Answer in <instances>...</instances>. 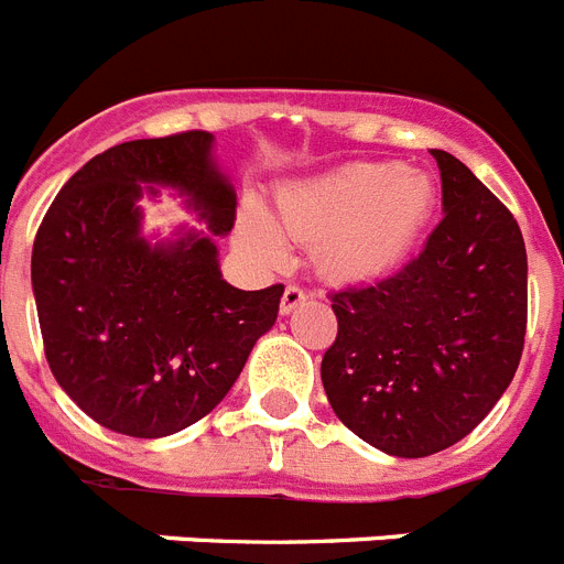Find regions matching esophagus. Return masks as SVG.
Returning <instances> with one entry per match:
<instances>
[{
    "label": "esophagus",
    "mask_w": 564,
    "mask_h": 564,
    "mask_svg": "<svg viewBox=\"0 0 564 564\" xmlns=\"http://www.w3.org/2000/svg\"><path fill=\"white\" fill-rule=\"evenodd\" d=\"M305 300H307V293L302 291L300 285H288L285 293H282V302H279V307H282V314H291V311H296V307H300Z\"/></svg>",
    "instance_id": "esophagus-1"
}]
</instances>
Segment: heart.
<instances>
[{
    "label": "heart",
    "mask_w": 564,
    "mask_h": 564,
    "mask_svg": "<svg viewBox=\"0 0 564 564\" xmlns=\"http://www.w3.org/2000/svg\"><path fill=\"white\" fill-rule=\"evenodd\" d=\"M436 210V187L422 171L377 162L288 185L276 196V225L314 245L316 268L334 282L362 285L405 262ZM239 245L262 264L288 259L285 236L264 216L239 219Z\"/></svg>",
    "instance_id": "obj_1"
}]
</instances>
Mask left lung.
<instances>
[{
  "label": "left lung",
  "mask_w": 564,
  "mask_h": 564,
  "mask_svg": "<svg viewBox=\"0 0 564 564\" xmlns=\"http://www.w3.org/2000/svg\"><path fill=\"white\" fill-rule=\"evenodd\" d=\"M442 223L377 285L330 293L339 322L322 384L341 425L402 459L465 440L508 391L528 325L517 219L459 159L431 151Z\"/></svg>",
  "instance_id": "obj_1"
}]
</instances>
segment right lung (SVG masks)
Instances as JSON below:
<instances>
[{
	"label": "right lung",
	"mask_w": 564,
	"mask_h": 564,
	"mask_svg": "<svg viewBox=\"0 0 564 564\" xmlns=\"http://www.w3.org/2000/svg\"><path fill=\"white\" fill-rule=\"evenodd\" d=\"M156 186L185 195L209 228L148 243L138 199ZM234 219L208 131L113 144L65 182L33 239L31 282L51 373L90 420L159 440L234 388L285 291L225 282L214 239Z\"/></svg>",
	"instance_id": "obj_1"
}]
</instances>
